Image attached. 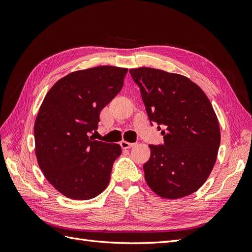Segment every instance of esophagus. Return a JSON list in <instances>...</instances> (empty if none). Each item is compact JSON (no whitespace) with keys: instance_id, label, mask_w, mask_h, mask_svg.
Listing matches in <instances>:
<instances>
[{"instance_id":"obj_1","label":"esophagus","mask_w":252,"mask_h":252,"mask_svg":"<svg viewBox=\"0 0 252 252\" xmlns=\"http://www.w3.org/2000/svg\"><path fill=\"white\" fill-rule=\"evenodd\" d=\"M134 146V143H129V142H126V141H122L121 142V147L123 149H129Z\"/></svg>"}]
</instances>
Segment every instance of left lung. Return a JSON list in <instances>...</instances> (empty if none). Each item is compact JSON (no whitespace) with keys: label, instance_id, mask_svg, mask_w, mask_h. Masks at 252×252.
<instances>
[{"label":"left lung","instance_id":"1","mask_svg":"<svg viewBox=\"0 0 252 252\" xmlns=\"http://www.w3.org/2000/svg\"><path fill=\"white\" fill-rule=\"evenodd\" d=\"M150 124L163 145H149L145 180L158 195L179 199L195 192L209 177L220 142L219 121L204 91L184 75L155 68L130 69Z\"/></svg>","mask_w":252,"mask_h":252}]
</instances>
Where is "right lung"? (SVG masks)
Masks as SVG:
<instances>
[{
	"label": "right lung",
	"mask_w": 252,
	"mask_h": 252,
	"mask_svg": "<svg viewBox=\"0 0 252 252\" xmlns=\"http://www.w3.org/2000/svg\"><path fill=\"white\" fill-rule=\"evenodd\" d=\"M127 71L113 66L74 71L44 98L34 123L35 155L45 178L67 197L93 199L108 185L121 146L89 135L123 87Z\"/></svg>",
	"instance_id": "add662e5"
}]
</instances>
